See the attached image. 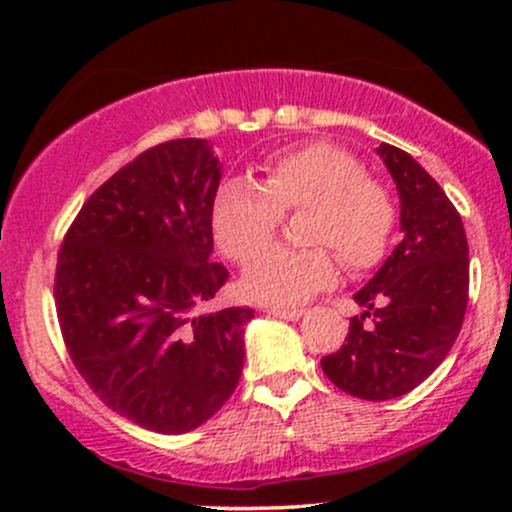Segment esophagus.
<instances>
[{
    "label": "esophagus",
    "mask_w": 512,
    "mask_h": 512,
    "mask_svg": "<svg viewBox=\"0 0 512 512\" xmlns=\"http://www.w3.org/2000/svg\"><path fill=\"white\" fill-rule=\"evenodd\" d=\"M267 315L279 317V320H298L303 315V310L298 308H267Z\"/></svg>",
    "instance_id": "1"
}]
</instances>
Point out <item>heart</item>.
I'll return each instance as SVG.
<instances>
[{
  "label": "heart",
  "mask_w": 512,
  "mask_h": 512,
  "mask_svg": "<svg viewBox=\"0 0 512 512\" xmlns=\"http://www.w3.org/2000/svg\"><path fill=\"white\" fill-rule=\"evenodd\" d=\"M298 248L264 250L240 279L250 301L296 305L351 272L375 267L390 250L397 207L390 190L366 175L351 151L310 142L272 154L257 178H231L211 202V231L228 260L245 264L272 240L281 216L296 214Z\"/></svg>",
  "instance_id": "heart-1"
}]
</instances>
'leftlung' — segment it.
<instances>
[{"mask_svg":"<svg viewBox=\"0 0 512 512\" xmlns=\"http://www.w3.org/2000/svg\"><path fill=\"white\" fill-rule=\"evenodd\" d=\"M378 154L399 192L404 238L356 293L346 342L322 358L339 390L383 402L407 395L436 370L460 334L469 298V248L460 214L443 187L407 151Z\"/></svg>","mask_w":512,"mask_h":512,"instance_id":"obj_1","label":"left lung"}]
</instances>
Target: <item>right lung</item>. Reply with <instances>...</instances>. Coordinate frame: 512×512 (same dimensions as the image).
<instances>
[{"mask_svg":"<svg viewBox=\"0 0 512 512\" xmlns=\"http://www.w3.org/2000/svg\"><path fill=\"white\" fill-rule=\"evenodd\" d=\"M219 180L207 139L146 149L86 199L57 255L72 363L103 404L156 433L202 426L243 373L255 310L202 313L228 279L209 260Z\"/></svg>","mask_w":512,"mask_h":512,"instance_id":"add662e5","label":"right lung"}]
</instances>
